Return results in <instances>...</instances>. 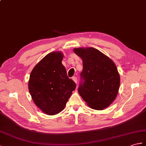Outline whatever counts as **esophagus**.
<instances>
[{
    "label": "esophagus",
    "instance_id": "1",
    "mask_svg": "<svg viewBox=\"0 0 146 146\" xmlns=\"http://www.w3.org/2000/svg\"><path fill=\"white\" fill-rule=\"evenodd\" d=\"M72 80L75 82V83H77V77L76 76H73L72 77Z\"/></svg>",
    "mask_w": 146,
    "mask_h": 146
}]
</instances>
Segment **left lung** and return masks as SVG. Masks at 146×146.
<instances>
[{"label":"left lung","instance_id":"1","mask_svg":"<svg viewBox=\"0 0 146 146\" xmlns=\"http://www.w3.org/2000/svg\"><path fill=\"white\" fill-rule=\"evenodd\" d=\"M73 51L83 60L80 95L94 110L108 108L116 99L119 88L120 76L116 65L96 48H76Z\"/></svg>","mask_w":146,"mask_h":146}]
</instances>
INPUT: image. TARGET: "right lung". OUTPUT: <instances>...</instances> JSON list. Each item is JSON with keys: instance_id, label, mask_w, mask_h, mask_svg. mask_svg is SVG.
<instances>
[{"instance_id": "right-lung-1", "label": "right lung", "mask_w": 146, "mask_h": 146, "mask_svg": "<svg viewBox=\"0 0 146 146\" xmlns=\"http://www.w3.org/2000/svg\"><path fill=\"white\" fill-rule=\"evenodd\" d=\"M60 52H51L33 68L30 75L29 90L35 104L43 113L55 115L64 110L76 88L67 76Z\"/></svg>"}]
</instances>
